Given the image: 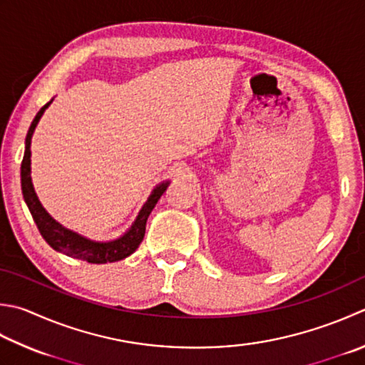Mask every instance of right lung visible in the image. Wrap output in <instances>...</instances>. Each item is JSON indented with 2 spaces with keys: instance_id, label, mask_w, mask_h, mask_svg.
Instances as JSON below:
<instances>
[{
  "instance_id": "right-lung-1",
  "label": "right lung",
  "mask_w": 365,
  "mask_h": 365,
  "mask_svg": "<svg viewBox=\"0 0 365 365\" xmlns=\"http://www.w3.org/2000/svg\"><path fill=\"white\" fill-rule=\"evenodd\" d=\"M48 101L42 109L38 112V115L34 117L33 123L28 130L26 134V140H25V155L24 160H21V168H20V175H21V192H24V199L28 205V209L31 212V217L34 220L36 226L41 232L42 237L47 242V244L52 247L56 252H60L66 256H71V258L76 259H82L91 264H106V262H115L120 259H125L126 256H130L134 253L138 247L140 245L142 239L145 235V223L150 213H152L153 207L156 202L160 201V197L163 196V192L168 190L169 182H163L153 190L152 195L147 199V202L142 207V210L139 212L138 218H135L134 225L131 226V230L128 231L125 235H121L120 239L112 240V242H93L82 237L73 231L63 227L60 223L48 215L46 212L44 207L41 205L38 196H36L33 183H31V175H30V156H31V138L34 133V128L38 125L39 118L42 117V113L50 106Z\"/></svg>"
}]
</instances>
